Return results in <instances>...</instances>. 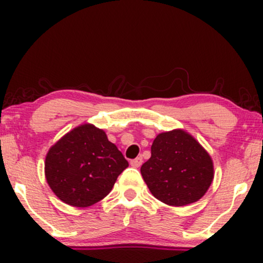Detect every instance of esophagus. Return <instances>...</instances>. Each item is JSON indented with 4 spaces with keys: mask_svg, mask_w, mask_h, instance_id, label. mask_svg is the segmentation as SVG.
<instances>
[{
    "mask_svg": "<svg viewBox=\"0 0 263 263\" xmlns=\"http://www.w3.org/2000/svg\"><path fill=\"white\" fill-rule=\"evenodd\" d=\"M142 162H143V159H142V157H137V158L132 159V161H131V165H132V167H135V168H138V167H141Z\"/></svg>",
    "mask_w": 263,
    "mask_h": 263,
    "instance_id": "34e87169",
    "label": "esophagus"
}]
</instances>
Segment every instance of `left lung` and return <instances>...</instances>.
Masks as SVG:
<instances>
[{
	"label": "left lung",
	"instance_id": "left-lung-1",
	"mask_svg": "<svg viewBox=\"0 0 263 263\" xmlns=\"http://www.w3.org/2000/svg\"><path fill=\"white\" fill-rule=\"evenodd\" d=\"M141 174L158 200L183 206L206 193L214 168L210 156L192 136L174 129L155 138L151 158L142 164Z\"/></svg>",
	"mask_w": 263,
	"mask_h": 263
}]
</instances>
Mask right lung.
Segmentation results:
<instances>
[{
	"mask_svg": "<svg viewBox=\"0 0 263 263\" xmlns=\"http://www.w3.org/2000/svg\"><path fill=\"white\" fill-rule=\"evenodd\" d=\"M128 162L102 129L83 125L49 149L45 177L64 203L85 208L104 199Z\"/></svg>",
	"mask_w": 263,
	"mask_h": 263,
	"instance_id": "obj_1",
	"label": "right lung"
}]
</instances>
